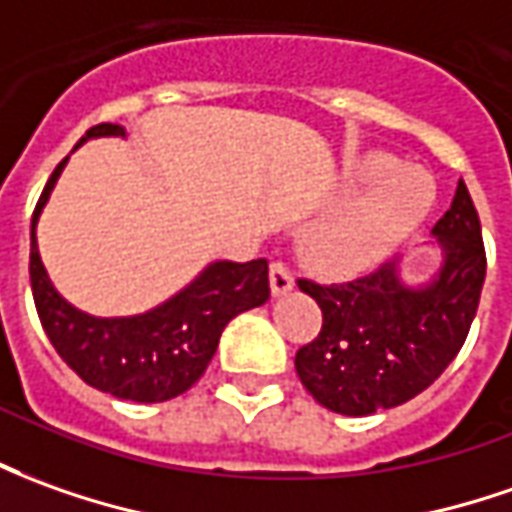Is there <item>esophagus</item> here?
Wrapping results in <instances>:
<instances>
[{
  "label": "esophagus",
  "instance_id": "1",
  "mask_svg": "<svg viewBox=\"0 0 512 512\" xmlns=\"http://www.w3.org/2000/svg\"><path fill=\"white\" fill-rule=\"evenodd\" d=\"M292 287H295V281H292L290 267L284 262L270 264V292L278 298V295H287Z\"/></svg>",
  "mask_w": 512,
  "mask_h": 512
}]
</instances>
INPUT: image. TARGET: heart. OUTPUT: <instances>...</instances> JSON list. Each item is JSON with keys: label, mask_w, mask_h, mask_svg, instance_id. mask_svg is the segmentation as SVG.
<instances>
[{"label": "heart", "mask_w": 512, "mask_h": 512, "mask_svg": "<svg viewBox=\"0 0 512 512\" xmlns=\"http://www.w3.org/2000/svg\"><path fill=\"white\" fill-rule=\"evenodd\" d=\"M340 197L351 206L309 236L306 253L329 273H362L432 217L438 183L424 167H396L393 155L365 153L345 169Z\"/></svg>", "instance_id": "obj_1"}]
</instances>
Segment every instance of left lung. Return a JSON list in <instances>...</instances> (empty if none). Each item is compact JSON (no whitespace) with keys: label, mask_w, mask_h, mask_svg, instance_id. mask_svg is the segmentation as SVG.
<instances>
[{"label":"left lung","mask_w":512,"mask_h":512,"mask_svg":"<svg viewBox=\"0 0 512 512\" xmlns=\"http://www.w3.org/2000/svg\"><path fill=\"white\" fill-rule=\"evenodd\" d=\"M432 236L424 248L438 264L424 281L407 278V256L348 284L298 281L323 309V329L295 354V370L326 410L359 418L398 407L463 348L485 281L482 228L463 181Z\"/></svg>","instance_id":"left-lung-1"}]
</instances>
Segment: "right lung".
Segmentation results:
<instances>
[{
	"label": "right lung",
	"mask_w": 512,
	"mask_h": 512,
	"mask_svg": "<svg viewBox=\"0 0 512 512\" xmlns=\"http://www.w3.org/2000/svg\"><path fill=\"white\" fill-rule=\"evenodd\" d=\"M102 136L125 139L128 130L122 125H97L77 147ZM66 164L69 155L44 186L30 228V284L49 343L83 382L102 393L139 404L181 396L206 373L225 326L270 298L267 259L209 262L183 290L139 315H88L55 290L35 236L41 211Z\"/></svg>",
	"instance_id": "1"
}]
</instances>
